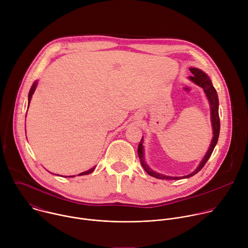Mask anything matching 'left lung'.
Listing matches in <instances>:
<instances>
[{"label":"left lung","instance_id":"obj_1","mask_svg":"<svg viewBox=\"0 0 248 248\" xmlns=\"http://www.w3.org/2000/svg\"><path fill=\"white\" fill-rule=\"evenodd\" d=\"M189 70L191 72L192 76L189 77V80L194 82L195 84H197L198 86H200L207 99H208V103L210 106V111H211V125H212V129H213V137H212L210 146L208 148V151L206 152L205 156L203 157V159L201 160V162L199 163V165L197 166V168L190 173L184 175V176H170V175H166V174H162L159 173L155 170H153L145 162V156H144V147H143V136L142 139L139 142L138 145V157L140 159V163L141 166L143 167V169L145 170V171L151 175L154 176L156 179H160V180H182V179H188L190 176L194 175L195 173H197L206 164V162L209 160L211 154L213 153V150L218 142V138H219V134H220V118H219V98H218V94L216 89L214 88L213 84L211 82V79L209 78V77L202 72L201 69L196 68V67H190Z\"/></svg>","mask_w":248,"mask_h":248}]
</instances>
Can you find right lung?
I'll list each match as a JSON object with an SVG mask.
<instances>
[{
    "mask_svg": "<svg viewBox=\"0 0 248 248\" xmlns=\"http://www.w3.org/2000/svg\"><path fill=\"white\" fill-rule=\"evenodd\" d=\"M37 80L36 81H34V83L32 84V86H31V88H30V90H29V93H28V107H29V104H30V101H31V98H32V95H33V93L35 92V89H36V87H37ZM28 109V108H27ZM26 118V117H25ZM95 170V167H93V168H91V169H89L88 170H85V171H83V172H80L78 175H85V174H89V173H91L93 170ZM57 175H59V174H57ZM75 175H69V176H66V175H63V178H74Z\"/></svg>",
    "mask_w": 248,
    "mask_h": 248,
    "instance_id": "obj_1",
    "label": "right lung"
}]
</instances>
